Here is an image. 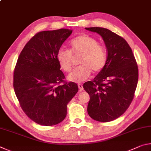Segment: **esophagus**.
<instances>
[{"mask_svg": "<svg viewBox=\"0 0 151 151\" xmlns=\"http://www.w3.org/2000/svg\"><path fill=\"white\" fill-rule=\"evenodd\" d=\"M78 86L79 91H83V85H81V84H78Z\"/></svg>", "mask_w": 151, "mask_h": 151, "instance_id": "esophagus-1", "label": "esophagus"}]
</instances>
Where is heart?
I'll return each instance as SVG.
<instances>
[{"label": "heart", "instance_id": "1", "mask_svg": "<svg viewBox=\"0 0 151 151\" xmlns=\"http://www.w3.org/2000/svg\"><path fill=\"white\" fill-rule=\"evenodd\" d=\"M70 50L60 48L57 54V59L60 68L66 73L73 68V54H81L80 64L82 65L75 68L67 76L68 81L80 83L86 81L93 70L99 73L106 66L107 55L105 48L98 44L94 38L87 35H82L71 40Z\"/></svg>", "mask_w": 151, "mask_h": 151}]
</instances>
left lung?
Segmentation results:
<instances>
[{"label":"left lung","mask_w":151,"mask_h":151,"mask_svg":"<svg viewBox=\"0 0 151 151\" xmlns=\"http://www.w3.org/2000/svg\"><path fill=\"white\" fill-rule=\"evenodd\" d=\"M85 29L100 35L107 49L106 66L93 81L83 85L90 96L88 114L96 121H112L126 111L133 99L139 78L137 64L123 38L104 28Z\"/></svg>","instance_id":"1"}]
</instances>
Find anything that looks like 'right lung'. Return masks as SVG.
<instances>
[{
    "mask_svg": "<svg viewBox=\"0 0 151 151\" xmlns=\"http://www.w3.org/2000/svg\"><path fill=\"white\" fill-rule=\"evenodd\" d=\"M73 30H46L35 35L21 51L14 71L15 94L24 113L43 126L62 122L67 104L78 91L77 84L65 83L57 52Z\"/></svg>",
    "mask_w": 151,
    "mask_h": 151,
    "instance_id": "add662e5",
    "label": "right lung"
}]
</instances>
